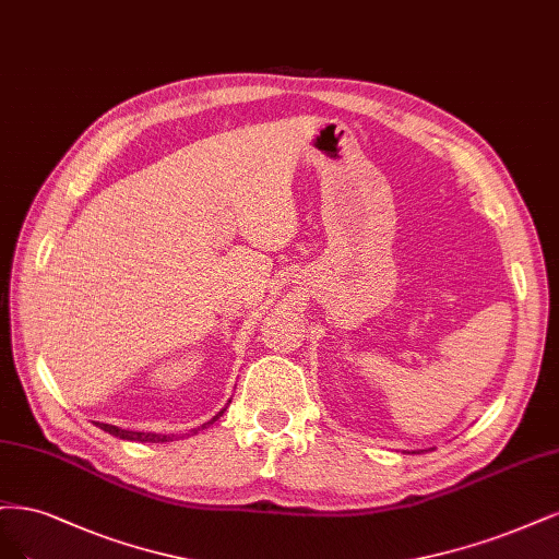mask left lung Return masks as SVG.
I'll return each mask as SVG.
<instances>
[{"label":"left lung","instance_id":"obj_1","mask_svg":"<svg viewBox=\"0 0 559 559\" xmlns=\"http://www.w3.org/2000/svg\"><path fill=\"white\" fill-rule=\"evenodd\" d=\"M431 450H435V448H431ZM413 453H416V450H413Z\"/></svg>","mask_w":559,"mask_h":559}]
</instances>
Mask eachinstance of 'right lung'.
Wrapping results in <instances>:
<instances>
[{
  "label": "right lung",
  "instance_id": "1",
  "mask_svg": "<svg viewBox=\"0 0 559 559\" xmlns=\"http://www.w3.org/2000/svg\"><path fill=\"white\" fill-rule=\"evenodd\" d=\"M229 402H231V400H229ZM225 408H227V406H225ZM225 408L215 413V416H213L209 423H204V425H200V427L190 429V435H188V437H192V435H197V431H202V429H206L209 425H213L215 420H218V418L223 416ZM97 427H99V429H104V431H109L111 437H118V439H122V441H136V443H167V441L181 439V437H176V435H157V431H132V429H122V427L106 425V423H97Z\"/></svg>",
  "mask_w": 559,
  "mask_h": 559
}]
</instances>
